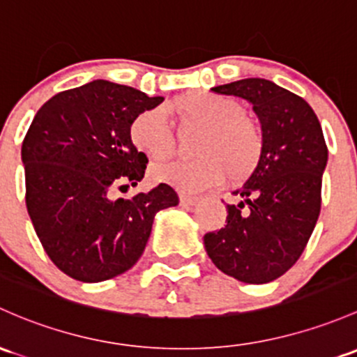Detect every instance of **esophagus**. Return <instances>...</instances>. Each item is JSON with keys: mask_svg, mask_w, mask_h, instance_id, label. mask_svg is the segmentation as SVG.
<instances>
[{"mask_svg": "<svg viewBox=\"0 0 357 357\" xmlns=\"http://www.w3.org/2000/svg\"><path fill=\"white\" fill-rule=\"evenodd\" d=\"M179 202H181L183 207H193V205H197L198 202H200V198L198 197H193V195H179Z\"/></svg>", "mask_w": 357, "mask_h": 357, "instance_id": "obj_1", "label": "esophagus"}]
</instances>
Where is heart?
Instances as JSON below:
<instances>
[{"label": "heart", "mask_w": 357, "mask_h": 357, "mask_svg": "<svg viewBox=\"0 0 357 357\" xmlns=\"http://www.w3.org/2000/svg\"><path fill=\"white\" fill-rule=\"evenodd\" d=\"M165 112L181 130H198L191 140L193 159L157 164L150 169L153 181L195 193L248 178L260 164L264 133L245 114L241 102L210 90H188L164 104ZM163 112V113H164ZM162 109L140 111L130 123V142L152 160L174 152V137Z\"/></svg>", "instance_id": "heart-1"}]
</instances>
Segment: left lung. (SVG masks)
Instances as JSON below:
<instances>
[{
  "label": "left lung",
  "mask_w": 357,
  "mask_h": 357,
  "mask_svg": "<svg viewBox=\"0 0 357 357\" xmlns=\"http://www.w3.org/2000/svg\"><path fill=\"white\" fill-rule=\"evenodd\" d=\"M212 90L253 106L264 153L243 188L234 191L239 204L226 207V226L204 236L205 250L217 268L241 282H272L298 261L317 226L328 160L324 131L303 97L265 78Z\"/></svg>",
  "instance_id": "obj_1"
}]
</instances>
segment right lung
Returning a JSON list of instances; mask_svg holds the SVG:
<instances>
[{"mask_svg": "<svg viewBox=\"0 0 357 357\" xmlns=\"http://www.w3.org/2000/svg\"><path fill=\"white\" fill-rule=\"evenodd\" d=\"M164 97L107 80L51 97L22 144L25 204L47 257L66 275L102 282L138 261L159 210L179 198L160 183L130 200L114 188L144 179L147 155L131 145L130 123Z\"/></svg>", "mask_w": 357, "mask_h": 357, "instance_id": "obj_1", "label": "right lung"}]
</instances>
